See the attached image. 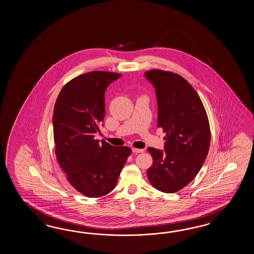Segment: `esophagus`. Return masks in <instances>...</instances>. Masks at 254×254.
Returning <instances> with one entry per match:
<instances>
[{
	"mask_svg": "<svg viewBox=\"0 0 254 254\" xmlns=\"http://www.w3.org/2000/svg\"><path fill=\"white\" fill-rule=\"evenodd\" d=\"M132 152H134V153H140V152H143V149H136V148H132Z\"/></svg>",
	"mask_w": 254,
	"mask_h": 254,
	"instance_id": "34e87169",
	"label": "esophagus"
}]
</instances>
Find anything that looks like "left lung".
<instances>
[{"label":"left lung","instance_id":"1","mask_svg":"<svg viewBox=\"0 0 254 254\" xmlns=\"http://www.w3.org/2000/svg\"><path fill=\"white\" fill-rule=\"evenodd\" d=\"M144 76L155 89L157 125L166 133L163 150L148 148L153 163L147 175L154 188L173 193L189 184L205 162L211 141L208 116L200 96L182 76L160 70Z\"/></svg>","mask_w":254,"mask_h":254}]
</instances>
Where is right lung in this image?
I'll return each mask as SVG.
<instances>
[{"label":"right lung","mask_w":254,"mask_h":254,"mask_svg":"<svg viewBox=\"0 0 254 254\" xmlns=\"http://www.w3.org/2000/svg\"><path fill=\"white\" fill-rule=\"evenodd\" d=\"M121 74L91 71L65 84L54 105L55 153L74 189L90 198L116 186L131 149L96 140L105 115V91Z\"/></svg>","instance_id":"obj_1"}]
</instances>
